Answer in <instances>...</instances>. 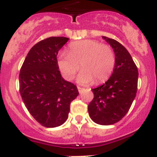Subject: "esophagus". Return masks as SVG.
<instances>
[{"instance_id": "34e87169", "label": "esophagus", "mask_w": 157, "mask_h": 157, "mask_svg": "<svg viewBox=\"0 0 157 157\" xmlns=\"http://www.w3.org/2000/svg\"><path fill=\"white\" fill-rule=\"evenodd\" d=\"M78 92H79L80 94H81V93L82 92L83 90H84V89L81 88V87H78Z\"/></svg>"}]
</instances>
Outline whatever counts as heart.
Segmentation results:
<instances>
[{
  "mask_svg": "<svg viewBox=\"0 0 157 157\" xmlns=\"http://www.w3.org/2000/svg\"><path fill=\"white\" fill-rule=\"evenodd\" d=\"M59 69L67 80L74 78L80 67L78 82L88 85L93 82L101 84L112 75L116 64L115 53L110 46L95 40H84L70 44L67 52L57 59Z\"/></svg>",
  "mask_w": 157,
  "mask_h": 157,
  "instance_id": "b5f03b06",
  "label": "heart"
}]
</instances>
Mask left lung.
Wrapping results in <instances>:
<instances>
[{
	"instance_id": "8db88e82",
	"label": "left lung",
	"mask_w": 157,
	"mask_h": 157,
	"mask_svg": "<svg viewBox=\"0 0 157 157\" xmlns=\"http://www.w3.org/2000/svg\"><path fill=\"white\" fill-rule=\"evenodd\" d=\"M102 37L113 48L116 64L109 79L92 90L94 99L88 112L94 123L106 126L119 122L128 112L137 94L138 71L125 47L116 40Z\"/></svg>"
}]
</instances>
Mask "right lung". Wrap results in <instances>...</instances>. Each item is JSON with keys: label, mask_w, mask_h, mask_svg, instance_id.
Instances as JSON below:
<instances>
[{"label": "right lung", "mask_w": 157, "mask_h": 157, "mask_svg": "<svg viewBox=\"0 0 157 157\" xmlns=\"http://www.w3.org/2000/svg\"><path fill=\"white\" fill-rule=\"evenodd\" d=\"M69 38L50 37L30 48L19 73V93L25 106L45 127L65 123L70 104L78 95L77 86L62 78L57 64L59 50Z\"/></svg>", "instance_id": "1"}]
</instances>
